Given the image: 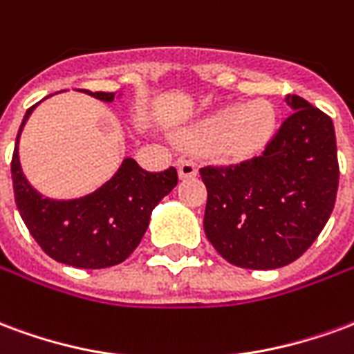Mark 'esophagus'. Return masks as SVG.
<instances>
[{"mask_svg":"<svg viewBox=\"0 0 354 354\" xmlns=\"http://www.w3.org/2000/svg\"><path fill=\"white\" fill-rule=\"evenodd\" d=\"M178 172H180V178H193L197 176L199 172V167L193 159H187V157H180L178 159Z\"/></svg>","mask_w":354,"mask_h":354,"instance_id":"obj_1","label":"esophagus"}]
</instances>
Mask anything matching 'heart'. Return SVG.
Instances as JSON below:
<instances>
[{
	"mask_svg": "<svg viewBox=\"0 0 354 354\" xmlns=\"http://www.w3.org/2000/svg\"><path fill=\"white\" fill-rule=\"evenodd\" d=\"M277 127L274 108L266 100L225 106L193 127L189 134L203 144L214 142L218 151L233 157L250 155L266 146Z\"/></svg>",
	"mask_w": 354,
	"mask_h": 354,
	"instance_id": "1",
	"label": "heart"
}]
</instances>
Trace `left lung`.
<instances>
[{
	"label": "left lung",
	"instance_id": "1",
	"mask_svg": "<svg viewBox=\"0 0 354 354\" xmlns=\"http://www.w3.org/2000/svg\"><path fill=\"white\" fill-rule=\"evenodd\" d=\"M260 155L199 170L207 185L205 233L223 260L279 269L315 243L339 184L332 119L301 96Z\"/></svg>",
	"mask_w": 354,
	"mask_h": 354
}]
</instances>
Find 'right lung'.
Wrapping results in <instances>:
<instances>
[{"mask_svg": "<svg viewBox=\"0 0 354 354\" xmlns=\"http://www.w3.org/2000/svg\"><path fill=\"white\" fill-rule=\"evenodd\" d=\"M104 102L113 93H91ZM37 106V104H35ZM11 159L12 189L20 218L30 235L53 260L80 269H104L124 261L140 245L149 216L159 201L178 184L174 167L162 172H147L134 159H124L109 182L94 193L73 201L45 199L28 184L20 170L19 136Z\"/></svg>", "mask_w": 354, "mask_h": 354, "instance_id": "obj_1", "label": "right lung"}]
</instances>
